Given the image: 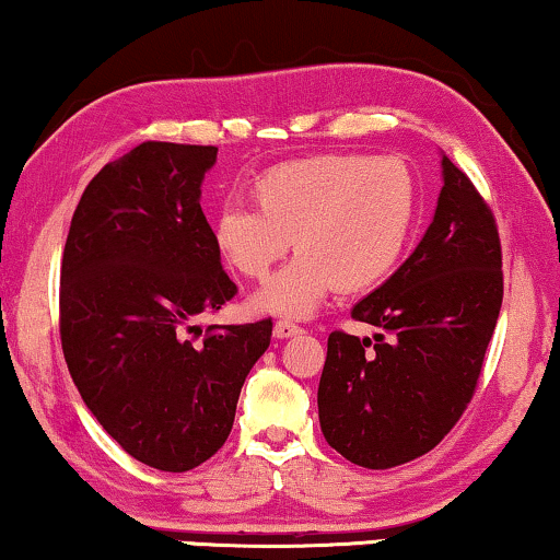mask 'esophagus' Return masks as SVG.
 Segmentation results:
<instances>
[{
    "label": "esophagus",
    "mask_w": 560,
    "mask_h": 560,
    "mask_svg": "<svg viewBox=\"0 0 560 560\" xmlns=\"http://www.w3.org/2000/svg\"><path fill=\"white\" fill-rule=\"evenodd\" d=\"M272 334L278 336V339H290V336H298V334H301V326L293 324V320L282 318V320H278V324H275Z\"/></svg>",
    "instance_id": "esophagus-1"
}]
</instances>
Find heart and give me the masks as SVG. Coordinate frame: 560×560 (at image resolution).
<instances>
[{"mask_svg":"<svg viewBox=\"0 0 560 560\" xmlns=\"http://www.w3.org/2000/svg\"><path fill=\"white\" fill-rule=\"evenodd\" d=\"M257 209L221 206L213 244L234 272L259 280L295 244L298 255L259 290L267 313L308 316L336 288L385 282L418 221V180L400 158L331 152L275 165L252 183Z\"/></svg>","mask_w":560,"mask_h":560,"instance_id":"heart-1","label":"heart"}]
</instances>
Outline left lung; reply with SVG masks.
<instances>
[{
  "label": "left lung",
  "mask_w": 560,
  "mask_h": 560,
  "mask_svg": "<svg viewBox=\"0 0 560 560\" xmlns=\"http://www.w3.org/2000/svg\"><path fill=\"white\" fill-rule=\"evenodd\" d=\"M433 221L393 278L351 308L374 339L328 336L318 420L328 446L393 469L439 446L464 416L502 308V244L469 175L443 155Z\"/></svg>",
  "instance_id": "8db88e82"
}]
</instances>
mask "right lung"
Segmentation results:
<instances>
[{
  "instance_id": "obj_1",
  "label": "right lung",
  "mask_w": 560,
  "mask_h": 560,
  "mask_svg": "<svg viewBox=\"0 0 560 560\" xmlns=\"http://www.w3.org/2000/svg\"><path fill=\"white\" fill-rule=\"evenodd\" d=\"M213 144L142 142L94 175L60 265L68 372L106 433L160 471L224 446L272 318L198 326L236 295L201 211Z\"/></svg>"
}]
</instances>
